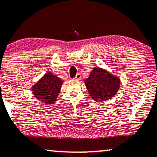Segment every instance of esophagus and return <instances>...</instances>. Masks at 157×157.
Returning a JSON list of instances; mask_svg holds the SVG:
<instances>
[{"label":"esophagus","instance_id":"34e87169","mask_svg":"<svg viewBox=\"0 0 157 157\" xmlns=\"http://www.w3.org/2000/svg\"><path fill=\"white\" fill-rule=\"evenodd\" d=\"M81 78H82V75L79 73H78V74L76 75L75 78V79H77V80H79V79H80Z\"/></svg>","mask_w":157,"mask_h":157}]
</instances>
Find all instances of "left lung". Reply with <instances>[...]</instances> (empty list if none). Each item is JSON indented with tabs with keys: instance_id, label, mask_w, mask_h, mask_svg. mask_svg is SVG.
I'll return each mask as SVG.
<instances>
[{
	"instance_id": "8db88e82",
	"label": "left lung",
	"mask_w": 157,
	"mask_h": 157,
	"mask_svg": "<svg viewBox=\"0 0 157 157\" xmlns=\"http://www.w3.org/2000/svg\"><path fill=\"white\" fill-rule=\"evenodd\" d=\"M84 84L94 101L98 103L107 101L116 95L121 85L118 76L105 69L94 68Z\"/></svg>"
}]
</instances>
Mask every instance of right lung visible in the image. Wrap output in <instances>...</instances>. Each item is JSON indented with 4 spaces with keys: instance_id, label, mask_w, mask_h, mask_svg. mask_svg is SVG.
<instances>
[{
    "instance_id": "right-lung-1",
    "label": "right lung",
    "mask_w": 157,
    "mask_h": 157,
    "mask_svg": "<svg viewBox=\"0 0 157 157\" xmlns=\"http://www.w3.org/2000/svg\"><path fill=\"white\" fill-rule=\"evenodd\" d=\"M63 82L59 77L48 71L31 86L32 94L39 101L52 105L58 98Z\"/></svg>"
}]
</instances>
